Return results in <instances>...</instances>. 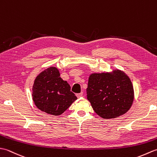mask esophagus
<instances>
[{"instance_id":"esophagus-1","label":"esophagus","mask_w":157,"mask_h":157,"mask_svg":"<svg viewBox=\"0 0 157 157\" xmlns=\"http://www.w3.org/2000/svg\"><path fill=\"white\" fill-rule=\"evenodd\" d=\"M76 96H77V97H78V98H81V97H82V96H83V92L78 93V94H76Z\"/></svg>"}]
</instances>
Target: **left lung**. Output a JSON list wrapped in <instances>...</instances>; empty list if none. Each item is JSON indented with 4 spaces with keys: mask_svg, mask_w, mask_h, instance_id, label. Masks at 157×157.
<instances>
[{
    "mask_svg": "<svg viewBox=\"0 0 157 157\" xmlns=\"http://www.w3.org/2000/svg\"><path fill=\"white\" fill-rule=\"evenodd\" d=\"M87 98L96 114L113 119L129 111L134 101V88L124 72L92 73L88 79Z\"/></svg>",
    "mask_w": 157,
    "mask_h": 157,
    "instance_id": "left-lung-1",
    "label": "left lung"
}]
</instances>
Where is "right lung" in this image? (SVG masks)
<instances>
[{
  "label": "right lung",
  "instance_id": "add662e5",
  "mask_svg": "<svg viewBox=\"0 0 157 157\" xmlns=\"http://www.w3.org/2000/svg\"><path fill=\"white\" fill-rule=\"evenodd\" d=\"M32 98L38 109L56 116L61 115L77 100L69 84L63 80L55 67L46 69L36 77Z\"/></svg>",
  "mask_w": 157,
  "mask_h": 157
}]
</instances>
